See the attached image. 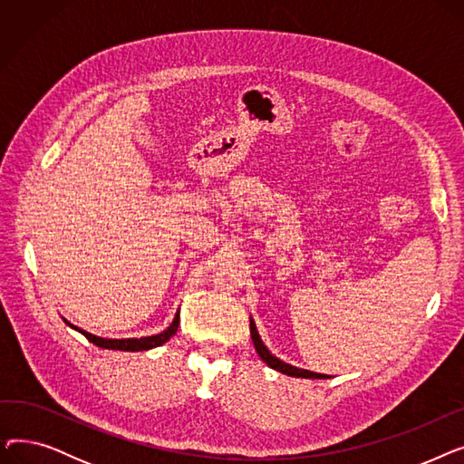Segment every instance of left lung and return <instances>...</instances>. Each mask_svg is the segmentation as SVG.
Returning <instances> with one entry per match:
<instances>
[{
	"mask_svg": "<svg viewBox=\"0 0 464 464\" xmlns=\"http://www.w3.org/2000/svg\"><path fill=\"white\" fill-rule=\"evenodd\" d=\"M250 334H252V340H254V346H256L257 355H259L266 364H269L271 369H275V371H278V372H282V374H287V376H295V378H312V380H315V378H318V380L327 378L325 374H318V372H310V371H304V369L291 367V364H287V362L276 359L269 350L265 348V344L261 343V338H259L257 329H256V325H254L252 320H250Z\"/></svg>",
	"mask_w": 464,
	"mask_h": 464,
	"instance_id": "1",
	"label": "left lung"
}]
</instances>
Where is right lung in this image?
<instances>
[{
	"mask_svg": "<svg viewBox=\"0 0 464 464\" xmlns=\"http://www.w3.org/2000/svg\"><path fill=\"white\" fill-rule=\"evenodd\" d=\"M65 324H67L69 327H72V329H77L79 333H82V334L90 340L92 344L100 346V348H105V350H120V352H142V350H152V348H158V346L165 344L167 340L177 333L179 324H180V318H179V314H177L173 324H170V325L167 327V331H163V333H160V334L142 336V338H124V340L102 338V336H95V334H92V333H86V331H82V329H79V327H75V325H71L69 322H65Z\"/></svg>",
	"mask_w": 464,
	"mask_h": 464,
	"instance_id": "right-lung-1",
	"label": "right lung"
}]
</instances>
